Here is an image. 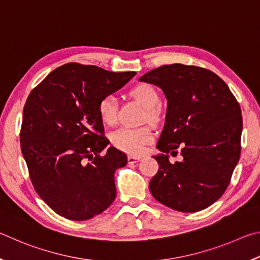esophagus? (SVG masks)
Masks as SVG:
<instances>
[{
  "label": "esophagus",
  "instance_id": "obj_1",
  "mask_svg": "<svg viewBox=\"0 0 260 260\" xmlns=\"http://www.w3.org/2000/svg\"><path fill=\"white\" fill-rule=\"evenodd\" d=\"M141 160L140 157H134V156H128V162L129 164H134V162H138Z\"/></svg>",
  "mask_w": 260,
  "mask_h": 260
}]
</instances>
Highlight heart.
Returning <instances> with one entry per match:
<instances>
[{"instance_id": "b5f03b06", "label": "heart", "mask_w": 260, "mask_h": 260, "mask_svg": "<svg viewBox=\"0 0 260 260\" xmlns=\"http://www.w3.org/2000/svg\"><path fill=\"white\" fill-rule=\"evenodd\" d=\"M131 95L147 109V118L155 120L157 117L156 108L160 102L158 91L150 85L136 86L131 91ZM118 101L114 95H105L100 100L98 110L101 119L107 125H113L117 121ZM152 141V134L148 128H121L111 134V142L114 147L132 156H140L146 150V147Z\"/></svg>"}]
</instances>
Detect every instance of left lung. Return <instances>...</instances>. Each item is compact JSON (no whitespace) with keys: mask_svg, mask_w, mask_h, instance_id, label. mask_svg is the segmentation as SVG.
I'll return each mask as SVG.
<instances>
[{"mask_svg":"<svg viewBox=\"0 0 260 260\" xmlns=\"http://www.w3.org/2000/svg\"><path fill=\"white\" fill-rule=\"evenodd\" d=\"M139 80L159 87L167 100L152 196L180 212L206 209L225 192L240 159V104L225 81L203 68L162 65ZM178 147L184 159L172 165L168 153Z\"/></svg>","mask_w":260,"mask_h":260,"instance_id":"8db88e82","label":"left lung"}]
</instances>
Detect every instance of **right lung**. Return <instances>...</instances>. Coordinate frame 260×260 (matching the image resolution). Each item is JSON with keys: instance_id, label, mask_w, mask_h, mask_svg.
<instances>
[{"instance_id": "1", "label": "right lung", "mask_w": 260, "mask_h": 260, "mask_svg": "<svg viewBox=\"0 0 260 260\" xmlns=\"http://www.w3.org/2000/svg\"><path fill=\"white\" fill-rule=\"evenodd\" d=\"M135 72L95 65L57 68L30 91L23 113L20 147L35 191L61 217L81 221L116 199L114 172L127 157L104 138L98 105Z\"/></svg>"}]
</instances>
